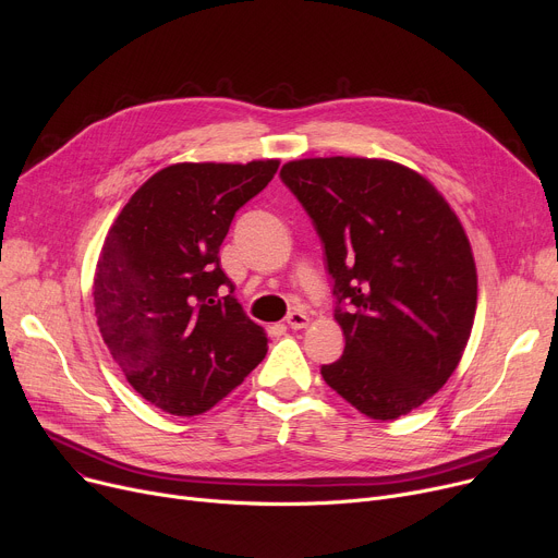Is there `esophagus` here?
I'll use <instances>...</instances> for the list:
<instances>
[{
	"label": "esophagus",
	"instance_id": "esophagus-1",
	"mask_svg": "<svg viewBox=\"0 0 558 558\" xmlns=\"http://www.w3.org/2000/svg\"><path fill=\"white\" fill-rule=\"evenodd\" d=\"M284 320H287V326H289L291 330H301V328H307V326H310V316H307V312H303V310H294Z\"/></svg>",
	"mask_w": 558,
	"mask_h": 558
}]
</instances>
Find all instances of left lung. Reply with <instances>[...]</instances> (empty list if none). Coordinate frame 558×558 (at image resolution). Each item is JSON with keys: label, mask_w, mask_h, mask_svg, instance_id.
<instances>
[{"label": "left lung", "mask_w": 558, "mask_h": 558, "mask_svg": "<svg viewBox=\"0 0 558 558\" xmlns=\"http://www.w3.org/2000/svg\"><path fill=\"white\" fill-rule=\"evenodd\" d=\"M326 246L343 355L326 383L373 421H396L441 389L477 310L468 234L423 173L385 158L282 165Z\"/></svg>", "instance_id": "obj_1"}]
</instances>
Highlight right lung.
Masks as SVG:
<instances>
[{
    "instance_id": "1",
    "label": "right lung",
    "mask_w": 558,
    "mask_h": 558,
    "mask_svg": "<svg viewBox=\"0 0 558 558\" xmlns=\"http://www.w3.org/2000/svg\"><path fill=\"white\" fill-rule=\"evenodd\" d=\"M278 165H169L106 234L93 284L99 332L129 385L171 416L208 412L267 355V332L232 296L219 248Z\"/></svg>"
}]
</instances>
